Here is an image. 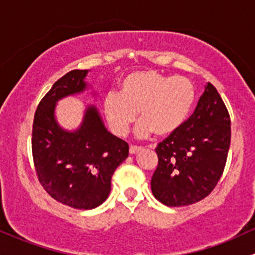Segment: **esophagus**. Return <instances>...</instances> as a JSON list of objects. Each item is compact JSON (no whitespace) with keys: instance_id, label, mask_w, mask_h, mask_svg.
I'll return each instance as SVG.
<instances>
[{"instance_id":"obj_1","label":"esophagus","mask_w":255,"mask_h":255,"mask_svg":"<svg viewBox=\"0 0 255 255\" xmlns=\"http://www.w3.org/2000/svg\"><path fill=\"white\" fill-rule=\"evenodd\" d=\"M141 150V146H136V145H130L129 146V152L130 154H136Z\"/></svg>"}]
</instances>
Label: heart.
Instances as JSON below:
<instances>
[{"mask_svg":"<svg viewBox=\"0 0 255 255\" xmlns=\"http://www.w3.org/2000/svg\"><path fill=\"white\" fill-rule=\"evenodd\" d=\"M195 100V88L183 76H165L152 69L127 74L120 83L119 94L104 99L103 111L116 135H125L139 112L136 134L166 136L186 122Z\"/></svg>","mask_w":255,"mask_h":255,"instance_id":"b5f03b06","label":"heart"}]
</instances>
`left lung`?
I'll return each instance as SVG.
<instances>
[{"label":"left lung","mask_w":255,"mask_h":255,"mask_svg":"<svg viewBox=\"0 0 255 255\" xmlns=\"http://www.w3.org/2000/svg\"><path fill=\"white\" fill-rule=\"evenodd\" d=\"M230 143L229 111L208 83L192 116L155 149L159 163L151 177L154 197L167 206L204 199L221 178Z\"/></svg>","instance_id":"8db88e82"}]
</instances>
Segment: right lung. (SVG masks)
I'll return each mask as SVG.
<instances>
[{
	"instance_id": "obj_1",
	"label": "right lung",
	"mask_w": 255,
	"mask_h": 255,
	"mask_svg": "<svg viewBox=\"0 0 255 255\" xmlns=\"http://www.w3.org/2000/svg\"><path fill=\"white\" fill-rule=\"evenodd\" d=\"M88 69L60 78L41 99L33 123L34 166L44 189L74 209H94L109 197L115 170L127 159L129 146L111 134L96 107L88 106L78 129L68 132L55 119L58 100L84 92Z\"/></svg>"
}]
</instances>
